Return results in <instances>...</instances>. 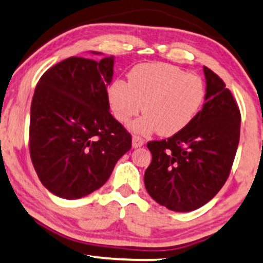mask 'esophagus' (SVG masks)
Instances as JSON below:
<instances>
[{"instance_id":"obj_1","label":"esophagus","mask_w":263,"mask_h":263,"mask_svg":"<svg viewBox=\"0 0 263 263\" xmlns=\"http://www.w3.org/2000/svg\"><path fill=\"white\" fill-rule=\"evenodd\" d=\"M143 144H144V139L142 137H139V136H134V137H132V147L139 148L142 147Z\"/></svg>"}]
</instances>
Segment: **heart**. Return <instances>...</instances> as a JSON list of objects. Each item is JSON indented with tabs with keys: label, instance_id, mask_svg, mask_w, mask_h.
<instances>
[{
	"label": "heart",
	"instance_id": "b5f03b06",
	"mask_svg": "<svg viewBox=\"0 0 263 263\" xmlns=\"http://www.w3.org/2000/svg\"><path fill=\"white\" fill-rule=\"evenodd\" d=\"M108 101L120 122H127L143 109L145 115L131 125L135 132L172 136L194 120L205 101V85L200 76L176 65L145 63L131 69L127 84L111 82Z\"/></svg>",
	"mask_w": 263,
	"mask_h": 263
}]
</instances>
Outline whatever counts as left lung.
<instances>
[{"instance_id": "left-lung-1", "label": "left lung", "mask_w": 263, "mask_h": 263, "mask_svg": "<svg viewBox=\"0 0 263 263\" xmlns=\"http://www.w3.org/2000/svg\"><path fill=\"white\" fill-rule=\"evenodd\" d=\"M206 95L191 124L172 137L151 141L152 162L144 174L149 195L168 210H197L220 192L231 174L240 110L220 76L204 66Z\"/></svg>"}]
</instances>
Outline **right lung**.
<instances>
[{
    "mask_svg": "<svg viewBox=\"0 0 263 263\" xmlns=\"http://www.w3.org/2000/svg\"><path fill=\"white\" fill-rule=\"evenodd\" d=\"M112 66V57H70L49 68L36 85L30 156L41 183L59 198L97 191L131 149V135L109 111Z\"/></svg>",
    "mask_w": 263,
    "mask_h": 263,
    "instance_id": "right-lung-1",
    "label": "right lung"
}]
</instances>
